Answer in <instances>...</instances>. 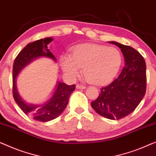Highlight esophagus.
Instances as JSON below:
<instances>
[{
  "mask_svg": "<svg viewBox=\"0 0 156 156\" xmlns=\"http://www.w3.org/2000/svg\"><path fill=\"white\" fill-rule=\"evenodd\" d=\"M76 89H85L86 88V87L84 85H82V84H76Z\"/></svg>",
  "mask_w": 156,
  "mask_h": 156,
  "instance_id": "obj_1",
  "label": "esophagus"
}]
</instances>
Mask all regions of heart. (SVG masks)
Listing matches in <instances>:
<instances>
[{"instance_id":"1","label":"heart","mask_w":156,"mask_h":156,"mask_svg":"<svg viewBox=\"0 0 156 156\" xmlns=\"http://www.w3.org/2000/svg\"><path fill=\"white\" fill-rule=\"evenodd\" d=\"M121 63V54L117 48L93 44L79 45L69 56L60 58V66L67 76L76 77L80 68H83L87 80L96 85L110 82L118 73Z\"/></svg>"}]
</instances>
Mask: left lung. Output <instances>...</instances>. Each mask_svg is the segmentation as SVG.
<instances>
[{"mask_svg":"<svg viewBox=\"0 0 156 156\" xmlns=\"http://www.w3.org/2000/svg\"><path fill=\"white\" fill-rule=\"evenodd\" d=\"M120 48L125 65L118 77L101 89L99 96L91 103L100 115L120 119L134 111L146 94V62L138 51L129 46L110 41Z\"/></svg>","mask_w":156,"mask_h":156,"instance_id":"8db88e82","label":"left lung"}]
</instances>
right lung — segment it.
Here are the masks:
<instances>
[{
  "mask_svg": "<svg viewBox=\"0 0 156 156\" xmlns=\"http://www.w3.org/2000/svg\"><path fill=\"white\" fill-rule=\"evenodd\" d=\"M53 41L52 38H46L29 43L20 52L15 59L12 67V94L15 102L24 113L39 122H48L56 118L63 112L69 102L71 94L75 89V85H67L58 82V87L51 100L44 105H29L17 91L15 79L20 71L32 60L39 57H48L55 60V56L49 51L48 44Z\"/></svg>",
  "mask_w": 156,
  "mask_h": 156,
  "instance_id": "add662e5",
  "label": "right lung"
}]
</instances>
